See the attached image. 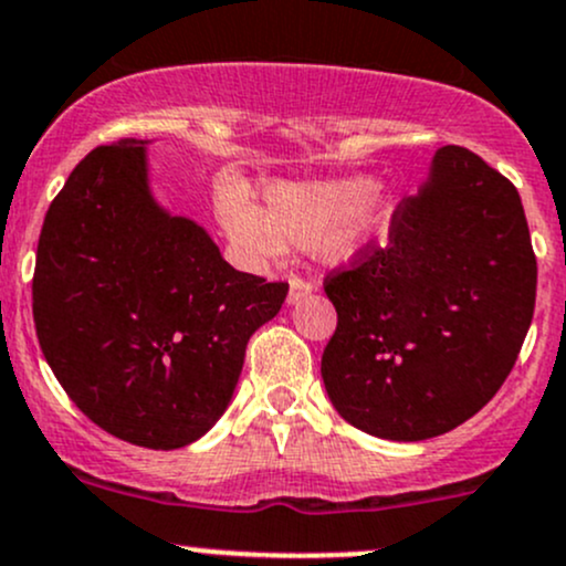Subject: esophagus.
I'll list each match as a JSON object with an SVG mask.
<instances>
[{
	"instance_id": "1",
	"label": "esophagus",
	"mask_w": 566,
	"mask_h": 566,
	"mask_svg": "<svg viewBox=\"0 0 566 566\" xmlns=\"http://www.w3.org/2000/svg\"><path fill=\"white\" fill-rule=\"evenodd\" d=\"M312 290H314V284L308 282V279H303V276H290V295H287V301L290 303H297V301H303V297L306 295H312Z\"/></svg>"
}]
</instances>
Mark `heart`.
<instances>
[{
	"mask_svg": "<svg viewBox=\"0 0 566 566\" xmlns=\"http://www.w3.org/2000/svg\"><path fill=\"white\" fill-rule=\"evenodd\" d=\"M392 201L365 177L312 185H271L260 212L239 192L220 198V220L241 252L276 258L284 244H319L325 258L346 260L389 226Z\"/></svg>",
	"mask_w": 566,
	"mask_h": 566,
	"instance_id": "obj_1",
	"label": "heart"
}]
</instances>
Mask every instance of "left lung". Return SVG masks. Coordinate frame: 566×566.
I'll use <instances>...</instances> for the list:
<instances>
[{
  "label": "left lung",
  "instance_id": "obj_1",
  "mask_svg": "<svg viewBox=\"0 0 566 566\" xmlns=\"http://www.w3.org/2000/svg\"><path fill=\"white\" fill-rule=\"evenodd\" d=\"M322 287L338 312L322 354L335 411L387 440L454 430L500 392L535 314L518 190L468 147H440L387 244L370 241Z\"/></svg>",
  "mask_w": 566,
  "mask_h": 566
}]
</instances>
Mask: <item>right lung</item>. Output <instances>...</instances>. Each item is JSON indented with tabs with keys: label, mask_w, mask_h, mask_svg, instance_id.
Instances as JSON below:
<instances>
[{
	"label": "right lung",
	"mask_w": 566,
	"mask_h": 566,
	"mask_svg": "<svg viewBox=\"0 0 566 566\" xmlns=\"http://www.w3.org/2000/svg\"><path fill=\"white\" fill-rule=\"evenodd\" d=\"M287 282L235 271L201 226L155 207L145 147L102 145L45 214L31 312L48 365L93 424L155 451L231 402L250 335Z\"/></svg>",
	"instance_id": "1"
}]
</instances>
